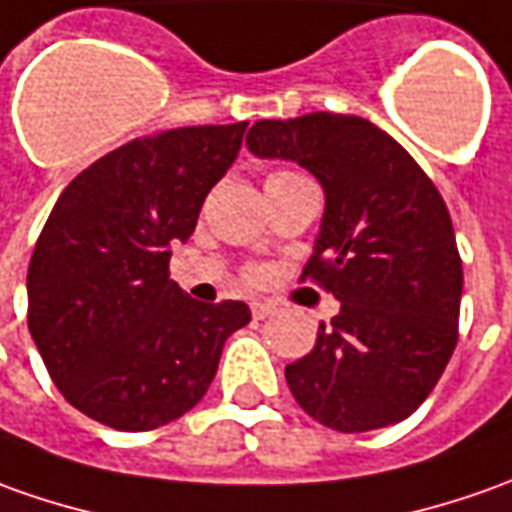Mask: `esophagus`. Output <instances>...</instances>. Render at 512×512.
<instances>
[{"mask_svg":"<svg viewBox=\"0 0 512 512\" xmlns=\"http://www.w3.org/2000/svg\"><path fill=\"white\" fill-rule=\"evenodd\" d=\"M274 314H277V305H271V302H252V316L255 319H269Z\"/></svg>","mask_w":512,"mask_h":512,"instance_id":"obj_1","label":"esophagus"}]
</instances>
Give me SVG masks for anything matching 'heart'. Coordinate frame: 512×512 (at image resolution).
<instances>
[{
  "label": "heart",
  "mask_w": 512,
  "mask_h": 512,
  "mask_svg": "<svg viewBox=\"0 0 512 512\" xmlns=\"http://www.w3.org/2000/svg\"><path fill=\"white\" fill-rule=\"evenodd\" d=\"M249 277H252V280H260V277H263V271H260V269H249Z\"/></svg>",
  "instance_id": "1"
}]
</instances>
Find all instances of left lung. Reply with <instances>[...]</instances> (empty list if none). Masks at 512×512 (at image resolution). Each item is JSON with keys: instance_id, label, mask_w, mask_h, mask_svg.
Masks as SVG:
<instances>
[{"instance_id": "8db88e82", "label": "left lung", "mask_w": 512, "mask_h": 512, "mask_svg": "<svg viewBox=\"0 0 512 512\" xmlns=\"http://www.w3.org/2000/svg\"><path fill=\"white\" fill-rule=\"evenodd\" d=\"M246 145L300 162L325 187L322 232L300 280L342 311L285 367L291 395L347 434L401 423L460 339L462 260L440 190L387 131L350 114L257 120Z\"/></svg>"}]
</instances>
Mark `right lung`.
<instances>
[{
  "label": "right lung",
  "mask_w": 512,
  "mask_h": 512,
  "mask_svg": "<svg viewBox=\"0 0 512 512\" xmlns=\"http://www.w3.org/2000/svg\"><path fill=\"white\" fill-rule=\"evenodd\" d=\"M249 123L187 125L100 156L66 184L27 269V328L52 384L117 431L190 412L218 373L246 302H198L170 255L241 151Z\"/></svg>",
  "instance_id": "right-lung-1"
}]
</instances>
